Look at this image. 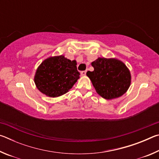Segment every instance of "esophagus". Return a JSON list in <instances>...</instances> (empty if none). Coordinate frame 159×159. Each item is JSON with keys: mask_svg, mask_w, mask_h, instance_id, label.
<instances>
[{"mask_svg": "<svg viewBox=\"0 0 159 159\" xmlns=\"http://www.w3.org/2000/svg\"><path fill=\"white\" fill-rule=\"evenodd\" d=\"M86 75V71H81V76H85Z\"/></svg>", "mask_w": 159, "mask_h": 159, "instance_id": "obj_1", "label": "esophagus"}]
</instances>
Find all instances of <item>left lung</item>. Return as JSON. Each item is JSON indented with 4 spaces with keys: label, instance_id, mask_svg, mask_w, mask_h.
I'll return each instance as SVG.
<instances>
[{
    "label": "left lung",
    "instance_id": "1",
    "mask_svg": "<svg viewBox=\"0 0 159 159\" xmlns=\"http://www.w3.org/2000/svg\"><path fill=\"white\" fill-rule=\"evenodd\" d=\"M94 71L87 72L95 90L107 99L123 95L130 85V74L123 64L116 59L98 58L92 62Z\"/></svg>",
    "mask_w": 159,
    "mask_h": 159
}]
</instances>
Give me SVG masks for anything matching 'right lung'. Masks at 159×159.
<instances>
[{"instance_id": "right-lung-1", "label": "right lung", "mask_w": 159, "mask_h": 159, "mask_svg": "<svg viewBox=\"0 0 159 159\" xmlns=\"http://www.w3.org/2000/svg\"><path fill=\"white\" fill-rule=\"evenodd\" d=\"M76 61L63 55L45 60L38 68L34 81L41 93L56 98L66 93L79 79Z\"/></svg>"}]
</instances>
